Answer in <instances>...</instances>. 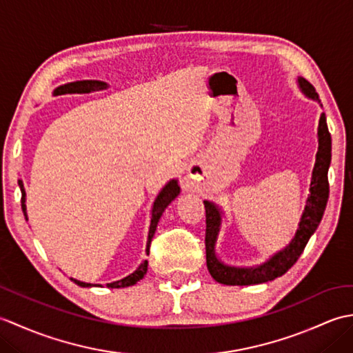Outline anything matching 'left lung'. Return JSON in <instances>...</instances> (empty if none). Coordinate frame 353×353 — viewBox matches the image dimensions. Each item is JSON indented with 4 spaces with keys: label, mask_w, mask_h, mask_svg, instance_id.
Returning <instances> with one entry per match:
<instances>
[{
    "label": "left lung",
    "mask_w": 353,
    "mask_h": 353,
    "mask_svg": "<svg viewBox=\"0 0 353 353\" xmlns=\"http://www.w3.org/2000/svg\"><path fill=\"white\" fill-rule=\"evenodd\" d=\"M299 88L302 92L312 100H319V94L316 89L303 77H299ZM319 150L316 154V165L312 170L310 196L306 199V205L299 221V226L290 244L281 252L274 253L272 258L262 262L256 267H230L223 264L215 253V244L219 239L220 228H221V209L212 201L205 200L206 209V265L209 273L216 282L224 285H254L273 281L276 277L285 274L288 270L296 264V261L301 256L305 245L308 244L310 238L319 228L321 216L326 209L327 197H329V183H327V170L331 165V150L332 139L331 133L327 130L326 115L321 112L319 119Z\"/></svg>",
    "instance_id": "obj_1"
}]
</instances>
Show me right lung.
Listing matches in <instances>:
<instances>
[{
    "label": "right lung",
    "mask_w": 353,
    "mask_h": 353,
    "mask_svg": "<svg viewBox=\"0 0 353 353\" xmlns=\"http://www.w3.org/2000/svg\"><path fill=\"white\" fill-rule=\"evenodd\" d=\"M108 85L104 83V81H99V80H80V81H72V83H68V85H63V86H59L56 91H54V95H63V94H88V92H92V91H99V89H106ZM19 183V188H21V206H22V212H24L26 215V220L27 219V206H26V190H24V183H22V181H18ZM179 192H181V186H179L176 179H172V181H170L167 185L163 186V188L161 190V192L157 194V197L154 200L153 203V209H152V221H150V229H148V238H147V247H145V253L148 254L150 252V244H152V238L156 232V228H157V223H159V219L162 212L165 211V208H167L172 200H174ZM147 267H148V261H142L139 267L134 270V272L129 276H125L124 279H119V281H115L112 283H108L109 288H124V287H130V285H134L138 281H141L142 277H144V274L147 273ZM71 281L74 283L80 285V287H94L92 283H86V282H80L77 279H72ZM99 287H101V285H99Z\"/></svg>",
    "instance_id": "add662e5"
}]
</instances>
